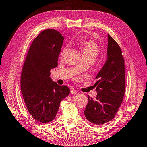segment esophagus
Here are the masks:
<instances>
[{
    "instance_id": "34e87169",
    "label": "esophagus",
    "mask_w": 147,
    "mask_h": 147,
    "mask_svg": "<svg viewBox=\"0 0 147 147\" xmlns=\"http://www.w3.org/2000/svg\"><path fill=\"white\" fill-rule=\"evenodd\" d=\"M77 93H78V92L76 91V90H74V89H73V88L71 90V94L75 95V94H76Z\"/></svg>"
}]
</instances>
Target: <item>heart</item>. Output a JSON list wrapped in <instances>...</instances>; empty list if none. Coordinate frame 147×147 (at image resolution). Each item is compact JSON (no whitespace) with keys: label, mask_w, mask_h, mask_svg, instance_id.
Listing matches in <instances>:
<instances>
[{"label":"heart","mask_w":147,"mask_h":147,"mask_svg":"<svg viewBox=\"0 0 147 147\" xmlns=\"http://www.w3.org/2000/svg\"><path fill=\"white\" fill-rule=\"evenodd\" d=\"M79 46L82 50L83 55H90L93 57H96L99 52V47L97 43L92 40H82L79 42ZM67 48L65 47L62 50L61 55H63L66 51Z\"/></svg>","instance_id":"obj_1"}]
</instances>
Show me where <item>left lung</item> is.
Here are the masks:
<instances>
[{
  "mask_svg": "<svg viewBox=\"0 0 147 147\" xmlns=\"http://www.w3.org/2000/svg\"><path fill=\"white\" fill-rule=\"evenodd\" d=\"M107 37V60L95 77L97 95L95 100L88 96L84 111L86 119L96 125H102L114 117L125 91V67L121 49L109 34Z\"/></svg>",
  "mask_w": 147,
  "mask_h": 147,
  "instance_id": "obj_1",
  "label": "left lung"
}]
</instances>
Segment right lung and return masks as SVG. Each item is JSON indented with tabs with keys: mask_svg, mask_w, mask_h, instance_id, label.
I'll use <instances>...</instances> for the list:
<instances>
[{
	"mask_svg": "<svg viewBox=\"0 0 147 147\" xmlns=\"http://www.w3.org/2000/svg\"><path fill=\"white\" fill-rule=\"evenodd\" d=\"M64 37L55 30L43 31L33 40L28 52L21 77V90L29 113L42 123L52 121L61 102L69 94L67 86L51 78L58 65Z\"/></svg>",
	"mask_w": 147,
	"mask_h": 147,
	"instance_id": "right-lung-1",
	"label": "right lung"
}]
</instances>
